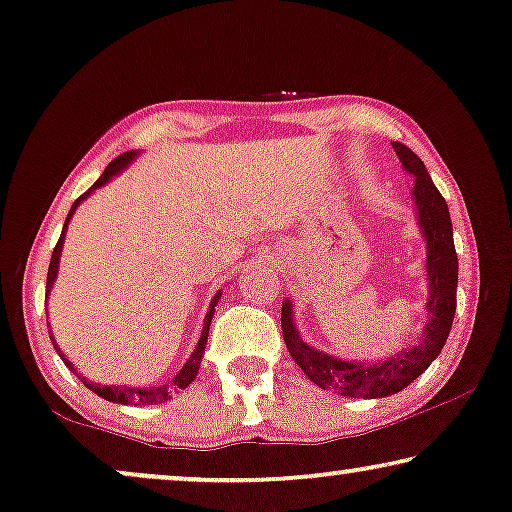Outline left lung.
<instances>
[{
  "mask_svg": "<svg viewBox=\"0 0 512 512\" xmlns=\"http://www.w3.org/2000/svg\"><path fill=\"white\" fill-rule=\"evenodd\" d=\"M392 148L399 155L403 171L415 176L413 201L417 208V225H420L424 243H427L424 269H427L429 299L424 306L427 308V325H424L420 341L403 348L397 355L380 359V362H369V359L355 362V359L334 357L308 345L294 325V308L290 299L283 301V315H280L285 345L294 362L320 390H331L341 397L383 399L408 387L441 355L457 311L459 264L448 204L436 190L420 157L399 141H394Z\"/></svg>",
  "mask_w": 512,
  "mask_h": 512,
  "instance_id": "left-lung-1",
  "label": "left lung"
}]
</instances>
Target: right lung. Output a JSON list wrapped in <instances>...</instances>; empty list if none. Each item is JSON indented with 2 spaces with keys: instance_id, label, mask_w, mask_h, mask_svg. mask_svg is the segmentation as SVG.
<instances>
[{
  "instance_id": "add662e5",
  "label": "right lung",
  "mask_w": 512,
  "mask_h": 512,
  "mask_svg": "<svg viewBox=\"0 0 512 512\" xmlns=\"http://www.w3.org/2000/svg\"><path fill=\"white\" fill-rule=\"evenodd\" d=\"M134 157H136V150H129V153H122L120 157H115V160L109 164V167L104 169V174L97 178V183L92 185L88 192L81 194V197H78V199L74 201V206H71V211H69V215H67V220H64V227H62L60 241H57V246H55V250H53V257H50L48 278H46V294H50V287H53L55 278H57V269H60L62 243H64V234H67V227H69L71 215L76 213V208L81 206L83 201L88 199L90 194L97 190V187L106 185L109 181H113L115 176L122 174V171H125V169L129 167V164L134 162ZM220 294H222V292H215V297L211 299V306H208V313H206V318H204V329H201V338H199L197 348L192 350V355H190V357H187V362L183 364V369L178 371L176 376L171 378L167 385H160V387H127V385H97V383H92V380H88L85 376H81V373H78V371L74 369V366H71L69 359L62 355L60 348H57V345H55V338H53V334H50V341H53L55 350H57V355L62 357V362L69 366V371H71V373H76L78 380H81V383H83L85 387H88V390H92L95 394H99V397H102V399H106V401H113V403H122V406H155V403H164V401H169V399H171V394L178 392V390H185V387L190 385L194 378H197V373H199V364H201V359H204V350H206V341H208V327H211V320H213L215 306H218V301H220ZM48 331H50V329H48Z\"/></svg>"
}]
</instances>
